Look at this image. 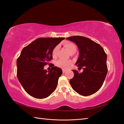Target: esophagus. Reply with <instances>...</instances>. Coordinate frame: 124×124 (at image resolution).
Here are the masks:
<instances>
[{
    "label": "esophagus",
    "mask_w": 124,
    "mask_h": 124,
    "mask_svg": "<svg viewBox=\"0 0 124 124\" xmlns=\"http://www.w3.org/2000/svg\"><path fill=\"white\" fill-rule=\"evenodd\" d=\"M66 72V70H65V69H62V73H64Z\"/></svg>",
    "instance_id": "esophagus-1"
}]
</instances>
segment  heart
I'll return each instance as SVG.
<instances>
[{"mask_svg": "<svg viewBox=\"0 0 124 124\" xmlns=\"http://www.w3.org/2000/svg\"><path fill=\"white\" fill-rule=\"evenodd\" d=\"M65 47L68 50L69 53L71 54L75 53V52L77 51L76 46L74 43L71 42H65L64 44ZM58 46H56L52 51V56L53 57H55L56 55V53L58 49ZM72 63V62L70 60H62L60 59L58 60L57 62H56V65L57 67L62 69H66L69 68V67Z\"/></svg>", "mask_w": 124, "mask_h": 124, "instance_id": "heart-1", "label": "heart"}]
</instances>
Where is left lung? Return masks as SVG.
Returning a JSON list of instances; mask_svg holds the SVG:
<instances>
[{
    "instance_id": "8db88e82",
    "label": "left lung",
    "mask_w": 124,
    "mask_h": 124,
    "mask_svg": "<svg viewBox=\"0 0 124 124\" xmlns=\"http://www.w3.org/2000/svg\"><path fill=\"white\" fill-rule=\"evenodd\" d=\"M66 39L77 44L79 56L76 65L81 68L83 67L81 73L72 70L74 77L70 80L71 87L81 95H93L101 87L106 77L107 54L100 45L86 37L74 36Z\"/></svg>"
}]
</instances>
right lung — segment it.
I'll use <instances>...</instances> for the list:
<instances>
[{
    "label": "right lung",
    "instance_id": "add662e5",
    "mask_svg": "<svg viewBox=\"0 0 124 124\" xmlns=\"http://www.w3.org/2000/svg\"><path fill=\"white\" fill-rule=\"evenodd\" d=\"M65 38H39L23 48L17 59V77L25 91L37 99L49 96L57 87L62 70L54 65L44 69L53 59L52 51ZM49 65V64H48Z\"/></svg>",
    "mask_w": 124,
    "mask_h": 124
}]
</instances>
